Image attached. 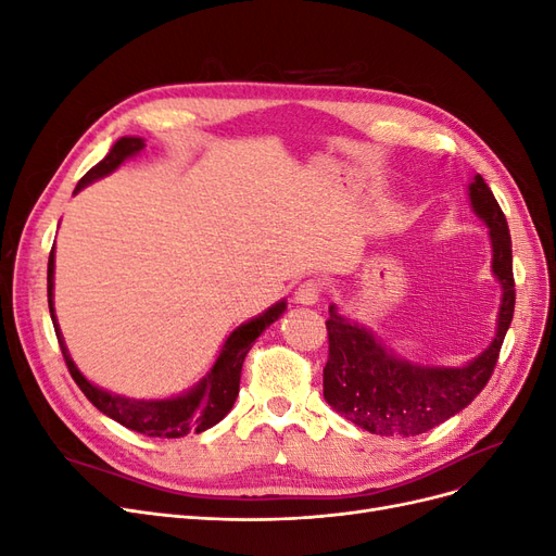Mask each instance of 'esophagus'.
Masks as SVG:
<instances>
[{
	"mask_svg": "<svg viewBox=\"0 0 556 556\" xmlns=\"http://www.w3.org/2000/svg\"><path fill=\"white\" fill-rule=\"evenodd\" d=\"M319 285L317 282H313V280H306V282H301L299 288H296V292H294V304H301V306H315L317 301H319Z\"/></svg>",
	"mask_w": 556,
	"mask_h": 556,
	"instance_id": "1",
	"label": "esophagus"
}]
</instances>
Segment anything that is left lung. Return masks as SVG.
<instances>
[{"mask_svg":"<svg viewBox=\"0 0 556 556\" xmlns=\"http://www.w3.org/2000/svg\"><path fill=\"white\" fill-rule=\"evenodd\" d=\"M470 208L490 229L492 274L501 285L496 333L478 357L462 366H429L399 357L378 336L329 306V359L325 399L341 417L380 435H417L464 410L492 378L513 323V241L506 215L480 174L468 182Z\"/></svg>","mask_w":556,"mask_h":556,"instance_id":"left-lung-1","label":"left lung"}]
</instances>
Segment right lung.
<instances>
[{
	"mask_svg": "<svg viewBox=\"0 0 556 556\" xmlns=\"http://www.w3.org/2000/svg\"><path fill=\"white\" fill-rule=\"evenodd\" d=\"M143 148H146V141L141 137L117 139L111 146L106 157L99 164H94L92 169L78 180L74 194H78L83 188H88L90 182L113 174L125 160L137 157ZM53 280H55V248L50 250V257H48V308H50V317H53V327L58 333L64 362L70 366V374L80 387V392L90 399V403L97 410H102L104 415L115 419V422H121L131 431L153 435V439H180V435H188L190 431L201 433L220 422L239 396L241 368L250 345L260 339L266 327H271L276 323V319L285 313V308H288V301L280 299L278 304L268 306L262 315L252 317L241 327L233 329L227 336V341L220 350V355H217L215 364L211 366V371L194 387H190L188 392L169 396V399H129L123 394H113L104 390V387H97L78 371L70 350H66V343L62 339V331L55 317V304H53L55 282Z\"/></svg>",
	"mask_w": 556,
	"mask_h": 556,
	"instance_id": "add662e5",
	"label": "right lung"
}]
</instances>
